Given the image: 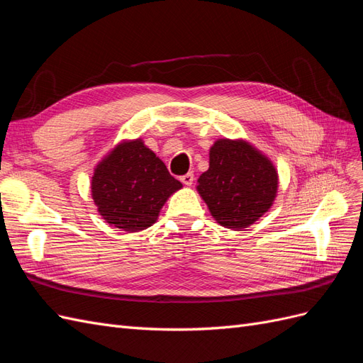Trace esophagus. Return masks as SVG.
<instances>
[{
  "label": "esophagus",
  "instance_id": "obj_1",
  "mask_svg": "<svg viewBox=\"0 0 363 363\" xmlns=\"http://www.w3.org/2000/svg\"><path fill=\"white\" fill-rule=\"evenodd\" d=\"M180 180H182V183H183V184H186V186H191V184L194 183V174H192V172L184 174V175H182Z\"/></svg>",
  "mask_w": 363,
  "mask_h": 363
}]
</instances>
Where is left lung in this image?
Wrapping results in <instances>:
<instances>
[{
    "instance_id": "8db88e82",
    "label": "left lung",
    "mask_w": 363,
    "mask_h": 363,
    "mask_svg": "<svg viewBox=\"0 0 363 363\" xmlns=\"http://www.w3.org/2000/svg\"><path fill=\"white\" fill-rule=\"evenodd\" d=\"M277 184L276 168L257 150L244 140L219 139L196 189L219 224L240 230L268 211Z\"/></svg>"
}]
</instances>
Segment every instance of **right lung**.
Here are the masks:
<instances>
[{"instance_id": "obj_1", "label": "right lung", "mask_w": 363, "mask_h": 363, "mask_svg": "<svg viewBox=\"0 0 363 363\" xmlns=\"http://www.w3.org/2000/svg\"><path fill=\"white\" fill-rule=\"evenodd\" d=\"M180 188L182 183L140 139L116 147L92 177L98 212L124 232H139L155 224L164 201Z\"/></svg>"}]
</instances>
